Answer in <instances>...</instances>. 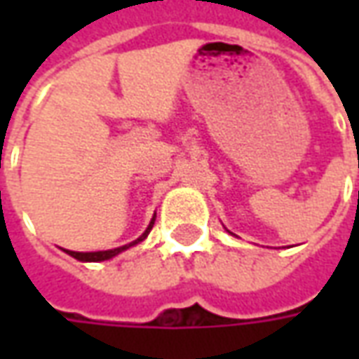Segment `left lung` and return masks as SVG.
I'll list each match as a JSON object with an SVG mask.
<instances>
[{"instance_id":"left-lung-1","label":"left lung","mask_w":359,"mask_h":359,"mask_svg":"<svg viewBox=\"0 0 359 359\" xmlns=\"http://www.w3.org/2000/svg\"><path fill=\"white\" fill-rule=\"evenodd\" d=\"M229 233H231V231H229ZM231 234H233V233H231Z\"/></svg>"}]
</instances>
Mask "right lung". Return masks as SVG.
Wrapping results in <instances>:
<instances>
[{"mask_svg":"<svg viewBox=\"0 0 359 359\" xmlns=\"http://www.w3.org/2000/svg\"><path fill=\"white\" fill-rule=\"evenodd\" d=\"M154 223H156V213H154V217H151V221H149L148 229H146V231H144L136 241H133L130 244H125V246H118V248L100 250V252H73V250H65V248H61V250H63L65 254H69L71 257H74V259L84 262V264H88V262H105V259H111V257L118 256L121 252H125V250L133 248V246H136V244H140L142 241H146L149 231H151V226H154Z\"/></svg>","mask_w":359,"mask_h":359,"instance_id":"add662e5","label":"right lung"}]
</instances>
